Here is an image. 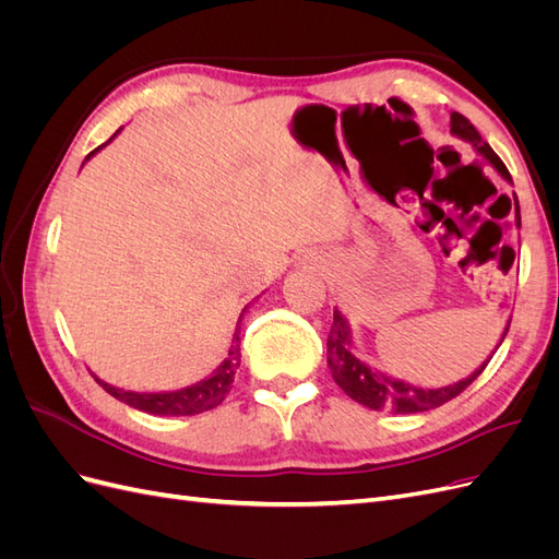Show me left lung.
Segmentation results:
<instances>
[{"instance_id": "left-lung-1", "label": "left lung", "mask_w": 559, "mask_h": 559, "mask_svg": "<svg viewBox=\"0 0 559 559\" xmlns=\"http://www.w3.org/2000/svg\"><path fill=\"white\" fill-rule=\"evenodd\" d=\"M450 132L454 134V138L468 142L483 158H487L489 163L497 167V173L503 179L511 181V175H509V170H506V165L501 163V158L495 154L492 146H489L480 138V132L473 128V123L468 121L466 116L452 111ZM515 216H518V226H520L518 198H515ZM506 333H509V329L503 331V337H506ZM503 337H501V341H503ZM326 347H329L331 376L337 382V386H341L349 399L366 405V408H370V411H392V413H403V415L405 413H425V411L438 408V405L452 401L454 396H460L464 389L473 380H476L485 370V366L489 364V361H485L471 378H466L462 382H454L450 386H438V389L413 386L408 382L389 378V376L380 373V370L370 368V366H366L364 361L354 357L352 341H349V326H347L345 317L337 310H333V324H331V331H329ZM489 359H492V357H489Z\"/></svg>"}]
</instances>
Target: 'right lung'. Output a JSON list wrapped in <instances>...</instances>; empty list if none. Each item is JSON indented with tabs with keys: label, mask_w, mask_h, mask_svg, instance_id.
I'll return each instance as SVG.
<instances>
[{
	"label": "right lung",
	"mask_w": 559,
	"mask_h": 559,
	"mask_svg": "<svg viewBox=\"0 0 559 559\" xmlns=\"http://www.w3.org/2000/svg\"><path fill=\"white\" fill-rule=\"evenodd\" d=\"M97 151V148H95ZM91 151L88 158L95 154ZM242 319V314H240ZM238 319V326H240ZM240 331L235 329L233 335V345L228 352V359L218 366L214 373L202 380L198 384H191L186 389H179V392H165V394H134V392H123V389H116L103 380H97V384L105 389L107 394H111L114 399L123 401L132 408H138L142 413L148 415H198V413H207L212 408H216L222 403L228 392L233 389V380H235V370L240 366Z\"/></svg>",
	"instance_id": "add662e5"
}]
</instances>
